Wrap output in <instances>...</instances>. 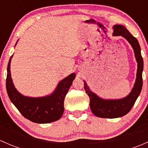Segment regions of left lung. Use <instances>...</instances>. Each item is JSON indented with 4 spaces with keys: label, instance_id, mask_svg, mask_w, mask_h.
Instances as JSON below:
<instances>
[{
    "label": "left lung",
    "instance_id": "1",
    "mask_svg": "<svg viewBox=\"0 0 148 148\" xmlns=\"http://www.w3.org/2000/svg\"><path fill=\"white\" fill-rule=\"evenodd\" d=\"M113 29V36H122L132 46L138 62V71L135 85L131 92L127 97L120 99H104L99 97L89 89L86 82L84 81V87L90 100L89 105L91 110L95 115L102 118H117L127 114L138 99L143 87L142 74L143 71V59L138 41L122 25H114Z\"/></svg>",
    "mask_w": 148,
    "mask_h": 148
}]
</instances>
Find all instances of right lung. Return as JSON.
<instances>
[{"instance_id": "add662e5", "label": "right lung", "mask_w": 148, "mask_h": 148, "mask_svg": "<svg viewBox=\"0 0 148 148\" xmlns=\"http://www.w3.org/2000/svg\"><path fill=\"white\" fill-rule=\"evenodd\" d=\"M10 56L7 67L6 90L10 101L25 118L39 124L50 123L62 117L65 97L76 74L72 73L62 79L51 95L42 97H28L19 93L15 88L10 76Z\"/></svg>"}]
</instances>
